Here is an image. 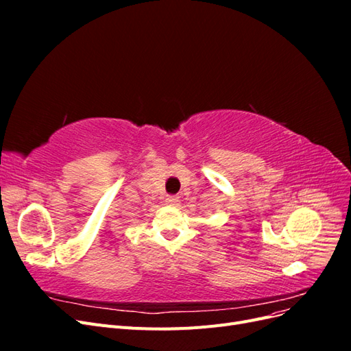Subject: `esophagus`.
<instances>
[{
    "instance_id": "esophagus-1",
    "label": "esophagus",
    "mask_w": 351,
    "mask_h": 351,
    "mask_svg": "<svg viewBox=\"0 0 351 351\" xmlns=\"http://www.w3.org/2000/svg\"><path fill=\"white\" fill-rule=\"evenodd\" d=\"M165 202H167V205H169V206H178L180 205V197L178 196H167Z\"/></svg>"
}]
</instances>
